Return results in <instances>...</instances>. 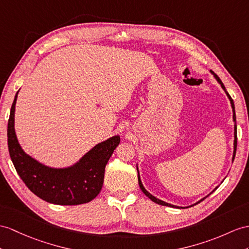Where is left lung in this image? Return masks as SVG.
I'll list each match as a JSON object with an SVG mask.
<instances>
[{
  "instance_id": "left-lung-1",
  "label": "left lung",
  "mask_w": 249,
  "mask_h": 249,
  "mask_svg": "<svg viewBox=\"0 0 249 249\" xmlns=\"http://www.w3.org/2000/svg\"><path fill=\"white\" fill-rule=\"evenodd\" d=\"M210 72H211L212 75L214 76V78L216 79V81L221 84L222 89H223L224 90H225V93H226L227 97H228L229 100H230V104H231L232 112H233V116H232V117H233V121H234V123H235V111H234V105H233V100L231 99V97H230V95L227 93V90H226L225 87H224L223 82L221 81V79H220L219 77H217V75H216V74H214V72L212 71H210ZM235 151H236V124H234V142H233V156H232V160H234V156H235ZM137 172H138V167H137ZM138 184H139V187H141L142 191V192L144 193V195L147 196H148V197H149V198H150L151 201H152V202H154V203H156V204H159V205H162V206H168V207H172V208H185V207H178V206H175V205H172V204H169V203L163 202V201H161V199H159V198H157V197H155V196H153L152 195H151V193H149L147 190L144 189V187H143V185H142V180H141V177H139V172H138ZM216 188H217V187H216ZM216 188H215V189H216ZM215 189H214V190H215ZM214 190H213V191H214ZM213 191H212V192H213ZM212 192H211V193H212ZM211 193H210V195H211ZM208 196H209V195H208ZM207 196H206V197H207ZM204 198H205V197H204ZM204 198H202L201 201H198V202H197V203H196L195 205L198 204L199 202H202ZM191 206H193V205H191ZM187 208H188V207H187Z\"/></svg>"
}]
</instances>
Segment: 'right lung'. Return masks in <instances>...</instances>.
Returning <instances> with one entry per match:
<instances>
[{"label": "right lung", "instance_id": "1", "mask_svg": "<svg viewBox=\"0 0 249 249\" xmlns=\"http://www.w3.org/2000/svg\"><path fill=\"white\" fill-rule=\"evenodd\" d=\"M17 92L11 106L7 137L10 159L28 189L45 202L80 205L92 201L104 185L105 168L120 142L119 135L96 144L79 161L68 168H51L24 152L15 131Z\"/></svg>", "mask_w": 249, "mask_h": 249}]
</instances>
